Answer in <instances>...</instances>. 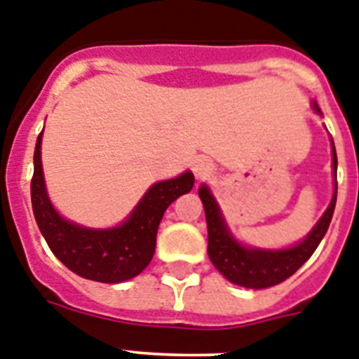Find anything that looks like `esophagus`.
<instances>
[{
    "instance_id": "1",
    "label": "esophagus",
    "mask_w": 359,
    "mask_h": 359,
    "mask_svg": "<svg viewBox=\"0 0 359 359\" xmlns=\"http://www.w3.org/2000/svg\"><path fill=\"white\" fill-rule=\"evenodd\" d=\"M212 170H215V165H212L211 159L207 158H198L196 161L192 163V172L198 180H203V177L211 176Z\"/></svg>"
}]
</instances>
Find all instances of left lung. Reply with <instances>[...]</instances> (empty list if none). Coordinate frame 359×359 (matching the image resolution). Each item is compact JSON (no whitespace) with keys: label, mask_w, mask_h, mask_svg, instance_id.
Here are the masks:
<instances>
[{"label":"left lung","mask_w":359,"mask_h":359,"mask_svg":"<svg viewBox=\"0 0 359 359\" xmlns=\"http://www.w3.org/2000/svg\"><path fill=\"white\" fill-rule=\"evenodd\" d=\"M313 109L321 114L318 104H313ZM332 167L334 176H336L337 156L334 143ZM198 194H200V200L203 203V209H205L207 233H209L207 253H209V259L215 264V268L233 284H238L244 288L260 290L275 286V284L292 277L312 257L313 251L318 250L319 242L330 226L334 209H336L337 182L334 185L332 201H330L325 215L319 218L318 224L313 226V229L308 233L303 242H299L288 250H257V248H245V245L238 244L227 229L220 207L212 198L209 187L201 185Z\"/></svg>","instance_id":"left-lung-1"}]
</instances>
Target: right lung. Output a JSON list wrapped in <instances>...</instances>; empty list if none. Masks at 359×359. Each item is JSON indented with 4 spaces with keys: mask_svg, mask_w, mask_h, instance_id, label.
<instances>
[{
    "mask_svg": "<svg viewBox=\"0 0 359 359\" xmlns=\"http://www.w3.org/2000/svg\"><path fill=\"white\" fill-rule=\"evenodd\" d=\"M41 133L34 148L31 180L32 212L55 257L73 273L97 283H123L150 264L156 251L158 227L167 207L191 192L192 172L154 183L124 224L111 229H90L62 218L47 196L41 170Z\"/></svg>",
    "mask_w": 359,
    "mask_h": 359,
    "instance_id": "right-lung-1",
    "label": "right lung"
}]
</instances>
